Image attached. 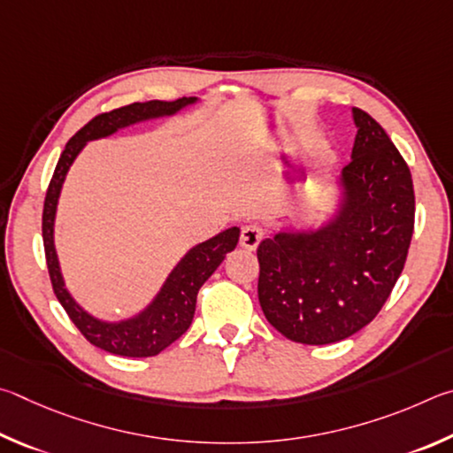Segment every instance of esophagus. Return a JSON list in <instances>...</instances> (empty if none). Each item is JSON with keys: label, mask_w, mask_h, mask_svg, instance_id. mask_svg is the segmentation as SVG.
Instances as JSON below:
<instances>
[{"label": "esophagus", "mask_w": 453, "mask_h": 453, "mask_svg": "<svg viewBox=\"0 0 453 453\" xmlns=\"http://www.w3.org/2000/svg\"><path fill=\"white\" fill-rule=\"evenodd\" d=\"M265 231L260 228L257 222H250V225L242 226L241 231V247L247 249V250H255L258 247V242L263 241Z\"/></svg>", "instance_id": "34e87169"}]
</instances>
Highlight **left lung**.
I'll use <instances>...</instances> for the list:
<instances>
[{
  "label": "left lung",
  "instance_id": "8db88e82",
  "mask_svg": "<svg viewBox=\"0 0 453 453\" xmlns=\"http://www.w3.org/2000/svg\"><path fill=\"white\" fill-rule=\"evenodd\" d=\"M356 139L320 222L288 225L258 244V300L292 342L322 346L376 319L406 263L414 185L386 131L352 109Z\"/></svg>",
  "mask_w": 453,
  "mask_h": 453
}]
</instances>
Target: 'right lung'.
I'll use <instances>...</instances> for the list:
<instances>
[{
    "mask_svg": "<svg viewBox=\"0 0 453 453\" xmlns=\"http://www.w3.org/2000/svg\"><path fill=\"white\" fill-rule=\"evenodd\" d=\"M198 101H201L198 97H182L177 101L131 103V105L97 115L69 139L59 157L58 166H55L50 188H47L45 195L42 225L45 258L47 268H50L53 292L79 332L93 346L105 352L127 356V358H149V356L163 352L166 346H171L174 340L185 334L190 322H193L198 290L220 266L228 252L236 249L241 228L231 226L209 241L195 244L174 265L169 276L165 279L163 287L158 288L153 300L145 308L127 316V319L105 320L87 312L71 295L65 287V279H63L58 249H55V217H58L63 182L67 179L71 165L75 163V158L89 141L111 137V134L125 129V127L173 117L179 111L195 105Z\"/></svg>",
    "mask_w": 453,
    "mask_h": 453,
    "instance_id": "add662e5",
    "label": "right lung"
}]
</instances>
